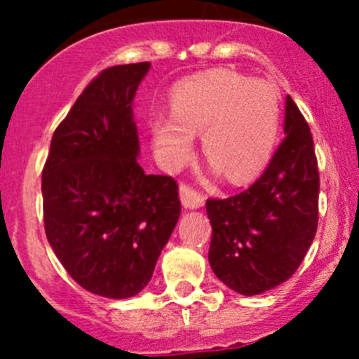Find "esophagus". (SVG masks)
I'll return each mask as SVG.
<instances>
[{
    "label": "esophagus",
    "mask_w": 359,
    "mask_h": 359,
    "mask_svg": "<svg viewBox=\"0 0 359 359\" xmlns=\"http://www.w3.org/2000/svg\"><path fill=\"white\" fill-rule=\"evenodd\" d=\"M180 201H182L184 208L194 210L205 205V196H203L201 193H198L196 189H193L191 186L182 184V186H180Z\"/></svg>",
    "instance_id": "obj_1"
}]
</instances>
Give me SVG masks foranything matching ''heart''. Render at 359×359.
Segmentation results:
<instances>
[{
  "mask_svg": "<svg viewBox=\"0 0 359 359\" xmlns=\"http://www.w3.org/2000/svg\"><path fill=\"white\" fill-rule=\"evenodd\" d=\"M280 128V100L271 83L226 69L201 72L172 93V112L151 119L154 153L180 165L201 133L203 153L233 184L255 179L273 154Z\"/></svg>",
  "mask_w": 359,
  "mask_h": 359,
  "instance_id": "heart-1",
  "label": "heart"
}]
</instances>
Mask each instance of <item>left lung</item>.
<instances>
[{
  "instance_id": "1",
  "label": "left lung",
  "mask_w": 359,
  "mask_h": 359,
  "mask_svg": "<svg viewBox=\"0 0 359 359\" xmlns=\"http://www.w3.org/2000/svg\"><path fill=\"white\" fill-rule=\"evenodd\" d=\"M285 133L269 166L248 189L226 200H206L210 266L241 295L285 283L299 269L318 229V159L309 125L290 95Z\"/></svg>"
}]
</instances>
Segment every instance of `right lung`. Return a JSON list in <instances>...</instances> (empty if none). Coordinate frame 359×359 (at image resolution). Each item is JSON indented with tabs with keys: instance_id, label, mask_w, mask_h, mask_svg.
Masks as SVG:
<instances>
[{
	"instance_id": "add662e5",
	"label": "right lung",
	"mask_w": 359,
	"mask_h": 359,
	"mask_svg": "<svg viewBox=\"0 0 359 359\" xmlns=\"http://www.w3.org/2000/svg\"><path fill=\"white\" fill-rule=\"evenodd\" d=\"M149 62L107 67L57 126L41 175L50 247L72 280L109 299L153 276L180 215L179 186L137 161L132 102Z\"/></svg>"
}]
</instances>
